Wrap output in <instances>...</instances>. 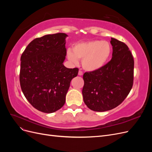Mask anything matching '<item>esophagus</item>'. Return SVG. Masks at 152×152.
Masks as SVG:
<instances>
[{"label": "esophagus", "instance_id": "obj_1", "mask_svg": "<svg viewBox=\"0 0 152 152\" xmlns=\"http://www.w3.org/2000/svg\"><path fill=\"white\" fill-rule=\"evenodd\" d=\"M78 75H80V76H81V75H83V73H82V71H79V73H78Z\"/></svg>", "mask_w": 152, "mask_h": 152}]
</instances>
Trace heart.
Instances as JSON below:
<instances>
[{"label":"heart","instance_id":"heart-1","mask_svg":"<svg viewBox=\"0 0 152 152\" xmlns=\"http://www.w3.org/2000/svg\"><path fill=\"white\" fill-rule=\"evenodd\" d=\"M112 52V48L108 42L96 40L74 44L72 50H67V58L75 64L78 63V59H82V68L87 72H93L107 65Z\"/></svg>","mask_w":152,"mask_h":152}]
</instances>
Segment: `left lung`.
Listing matches in <instances>:
<instances>
[{"label": "left lung", "mask_w": 152, "mask_h": 152, "mask_svg": "<svg viewBox=\"0 0 152 152\" xmlns=\"http://www.w3.org/2000/svg\"><path fill=\"white\" fill-rule=\"evenodd\" d=\"M112 58L99 70L83 75L84 102L95 112H105L117 107L132 89L134 59L126 44L111 38Z\"/></svg>", "instance_id": "8db88e82"}]
</instances>
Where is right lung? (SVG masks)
<instances>
[{
  "label": "right lung",
  "mask_w": 152,
  "mask_h": 152,
  "mask_svg": "<svg viewBox=\"0 0 152 152\" xmlns=\"http://www.w3.org/2000/svg\"><path fill=\"white\" fill-rule=\"evenodd\" d=\"M68 35H45L33 40L21 56L20 82L28 102L39 111L50 113L60 109L73 78L79 69L63 65Z\"/></svg>",
  "instance_id": "obj_1"
}]
</instances>
